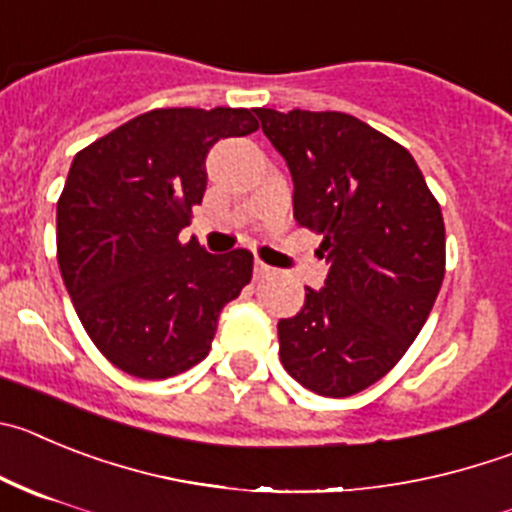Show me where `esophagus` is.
<instances>
[{
	"instance_id": "34e87169",
	"label": "esophagus",
	"mask_w": 512,
	"mask_h": 512,
	"mask_svg": "<svg viewBox=\"0 0 512 512\" xmlns=\"http://www.w3.org/2000/svg\"><path fill=\"white\" fill-rule=\"evenodd\" d=\"M253 276H256V279H269V276H274V269L266 266L264 261L256 259V264H253Z\"/></svg>"
}]
</instances>
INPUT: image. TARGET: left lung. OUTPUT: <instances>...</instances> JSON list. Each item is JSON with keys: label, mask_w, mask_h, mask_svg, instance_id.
<instances>
[{"label": "left lung", "mask_w": 512, "mask_h": 512, "mask_svg": "<svg viewBox=\"0 0 512 512\" xmlns=\"http://www.w3.org/2000/svg\"><path fill=\"white\" fill-rule=\"evenodd\" d=\"M287 159L294 218L322 236L330 274L279 320V358L327 398L365 391L403 358L444 279V218L406 149L340 111L256 109Z\"/></svg>", "instance_id": "obj_1"}]
</instances>
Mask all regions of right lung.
<instances>
[{
    "instance_id": "1",
    "label": "right lung",
    "mask_w": 512,
    "mask_h": 512,
    "mask_svg": "<svg viewBox=\"0 0 512 512\" xmlns=\"http://www.w3.org/2000/svg\"><path fill=\"white\" fill-rule=\"evenodd\" d=\"M259 129L248 109H154L75 154L58 200V264L103 358L162 381L210 353L220 309L251 281L253 256L180 241L203 203L218 139Z\"/></svg>"
}]
</instances>
